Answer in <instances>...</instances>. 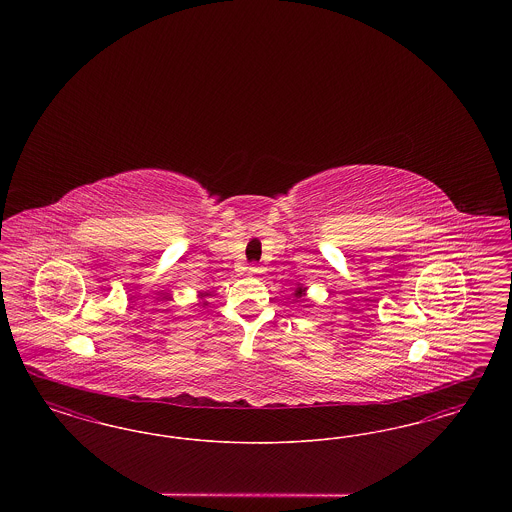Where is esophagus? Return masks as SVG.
<instances>
[{"mask_svg":"<svg viewBox=\"0 0 512 512\" xmlns=\"http://www.w3.org/2000/svg\"><path fill=\"white\" fill-rule=\"evenodd\" d=\"M261 272H263V270H261L259 267H255V265H253V267L247 268V274H249V276H259Z\"/></svg>","mask_w":512,"mask_h":512,"instance_id":"obj_1","label":"esophagus"}]
</instances>
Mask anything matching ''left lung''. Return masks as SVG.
Returning a JSON list of instances; mask_svg holds the SVG:
<instances>
[{"mask_svg": "<svg viewBox=\"0 0 512 512\" xmlns=\"http://www.w3.org/2000/svg\"><path fill=\"white\" fill-rule=\"evenodd\" d=\"M305 295H307V286H303V284L297 282V288H295V292H293V297H295V299H301V297H305Z\"/></svg>", "mask_w": 512, "mask_h": 512, "instance_id": "1", "label": "left lung"}]
</instances>
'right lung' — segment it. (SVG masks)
<instances>
[{"label":"right lung","instance_id":"1","mask_svg":"<svg viewBox=\"0 0 512 512\" xmlns=\"http://www.w3.org/2000/svg\"><path fill=\"white\" fill-rule=\"evenodd\" d=\"M205 295H207V293H203V292L197 293V297H199V299H201V303H203V307H205V305H207V301H205Z\"/></svg>","mask_w":512,"mask_h":512}]
</instances>
